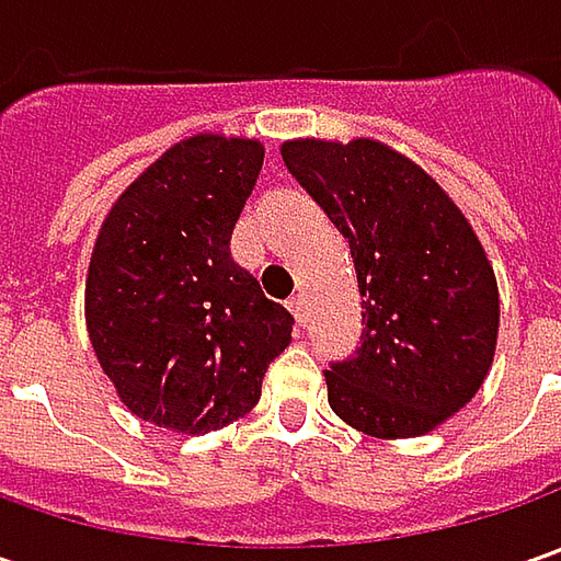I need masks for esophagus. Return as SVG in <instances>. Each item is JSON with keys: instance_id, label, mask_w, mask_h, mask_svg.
<instances>
[{"instance_id": "1", "label": "esophagus", "mask_w": 561, "mask_h": 561, "mask_svg": "<svg viewBox=\"0 0 561 561\" xmlns=\"http://www.w3.org/2000/svg\"><path fill=\"white\" fill-rule=\"evenodd\" d=\"M287 309H290V314L296 318V324L302 328V324H306V302H302V296H293L290 302H287Z\"/></svg>"}]
</instances>
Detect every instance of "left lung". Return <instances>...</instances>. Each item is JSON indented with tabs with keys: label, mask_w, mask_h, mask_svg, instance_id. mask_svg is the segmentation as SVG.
Here are the masks:
<instances>
[{
	"label": "left lung",
	"mask_w": 561,
	"mask_h": 561,
	"mask_svg": "<svg viewBox=\"0 0 561 561\" xmlns=\"http://www.w3.org/2000/svg\"><path fill=\"white\" fill-rule=\"evenodd\" d=\"M280 159L350 243L358 346L331 362L328 402L371 437H419L484 383L500 328L493 268L456 203L375 140H290Z\"/></svg>",
	"instance_id": "left-lung-1"
}]
</instances>
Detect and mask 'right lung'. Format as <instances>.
I'll use <instances>...</instances> for the list:
<instances>
[{
	"label": "right lung",
	"mask_w": 561,
	"mask_h": 561,
	"mask_svg": "<svg viewBox=\"0 0 561 561\" xmlns=\"http://www.w3.org/2000/svg\"><path fill=\"white\" fill-rule=\"evenodd\" d=\"M265 149L203 134L124 190L99 230L87 331L121 402L181 434L218 431L262 397L293 314L230 259Z\"/></svg>",
	"instance_id": "add662e5"
}]
</instances>
